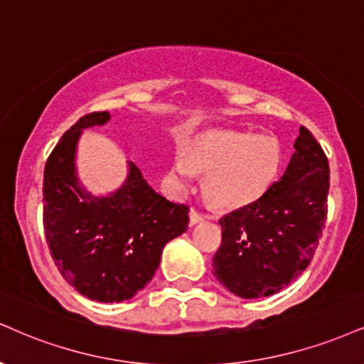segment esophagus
<instances>
[{
    "label": "esophagus",
    "mask_w": 364,
    "mask_h": 364,
    "mask_svg": "<svg viewBox=\"0 0 364 364\" xmlns=\"http://www.w3.org/2000/svg\"><path fill=\"white\" fill-rule=\"evenodd\" d=\"M205 220V215H201L200 212H196L195 208H191V212H190V225H196V224H200V222H203Z\"/></svg>",
    "instance_id": "1"
}]
</instances>
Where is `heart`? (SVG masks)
<instances>
[{
    "instance_id": "b5f03b06",
    "label": "heart",
    "mask_w": 364,
    "mask_h": 364,
    "mask_svg": "<svg viewBox=\"0 0 364 364\" xmlns=\"http://www.w3.org/2000/svg\"><path fill=\"white\" fill-rule=\"evenodd\" d=\"M282 152L274 139L217 130L191 140L178 152L169 176L188 185L195 173L208 174L207 195L220 208H240L259 200L277 178Z\"/></svg>"
}]
</instances>
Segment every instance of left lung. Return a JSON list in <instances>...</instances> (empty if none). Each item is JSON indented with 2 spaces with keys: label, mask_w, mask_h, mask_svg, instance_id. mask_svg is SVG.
I'll return each instance as SVG.
<instances>
[{
  "label": "left lung",
  "mask_w": 364,
  "mask_h": 364,
  "mask_svg": "<svg viewBox=\"0 0 364 364\" xmlns=\"http://www.w3.org/2000/svg\"><path fill=\"white\" fill-rule=\"evenodd\" d=\"M329 161L305 127L290 164L259 200L220 218L213 274L240 299L278 293L307 269L327 220Z\"/></svg>",
  "instance_id": "1"
}]
</instances>
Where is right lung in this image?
<instances>
[{
    "mask_svg": "<svg viewBox=\"0 0 364 364\" xmlns=\"http://www.w3.org/2000/svg\"><path fill=\"white\" fill-rule=\"evenodd\" d=\"M108 118V112L81 117L43 169V232L52 259L81 295L105 304L129 300L142 290L154 277L166 242L190 222V208L156 193L134 163L125 185L108 198H95L77 186V137Z\"/></svg>",
    "mask_w": 364,
    "mask_h": 364,
    "instance_id": "add662e5",
    "label": "right lung"
}]
</instances>
